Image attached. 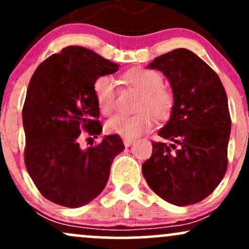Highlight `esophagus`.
<instances>
[{"label":"esophagus","instance_id":"obj_1","mask_svg":"<svg viewBox=\"0 0 249 249\" xmlns=\"http://www.w3.org/2000/svg\"><path fill=\"white\" fill-rule=\"evenodd\" d=\"M124 142L125 146L128 147V146H131V145H132L133 139H127V138H125V139H124V142Z\"/></svg>","mask_w":249,"mask_h":249}]
</instances>
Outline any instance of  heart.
<instances>
[{
	"label": "heart",
	"instance_id": "1",
	"mask_svg": "<svg viewBox=\"0 0 249 249\" xmlns=\"http://www.w3.org/2000/svg\"><path fill=\"white\" fill-rule=\"evenodd\" d=\"M128 85L142 92L134 116L118 115L107 123L105 128L110 134H118L123 138L133 139L153 127L157 121H166L172 115L174 95L162 87V77L157 71L146 68H136L124 76ZM93 92L103 115L110 116L117 107V83L112 77L101 76L93 82Z\"/></svg>",
	"mask_w": 249,
	"mask_h": 249
}]
</instances>
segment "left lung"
Wrapping results in <instances>:
<instances>
[{"label":"left lung","mask_w":249,"mask_h":249,"mask_svg":"<svg viewBox=\"0 0 249 249\" xmlns=\"http://www.w3.org/2000/svg\"><path fill=\"white\" fill-rule=\"evenodd\" d=\"M148 68L171 83L174 107L159 131L164 142H152V156L142 176L154 193L177 206L207 198L227 170L231 116L219 76L187 49L156 57Z\"/></svg>","instance_id":"obj_1"}]
</instances>
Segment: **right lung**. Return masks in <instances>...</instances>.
I'll return each mask as SVG.
<instances>
[{"instance_id": "1", "label": "right lung", "mask_w": 249, "mask_h": 249, "mask_svg": "<svg viewBox=\"0 0 249 249\" xmlns=\"http://www.w3.org/2000/svg\"><path fill=\"white\" fill-rule=\"evenodd\" d=\"M118 68L95 51L70 45L34 72L22 110L24 162L45 199L77 208L104 190L113 159L125 148L122 138L111 134L83 150L79 136L101 134L93 82Z\"/></svg>"}]
</instances>
